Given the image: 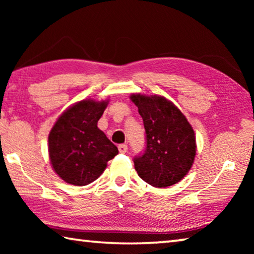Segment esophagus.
I'll use <instances>...</instances> for the list:
<instances>
[{
    "label": "esophagus",
    "instance_id": "1",
    "mask_svg": "<svg viewBox=\"0 0 254 254\" xmlns=\"http://www.w3.org/2000/svg\"><path fill=\"white\" fill-rule=\"evenodd\" d=\"M119 151L121 153H126L127 151V144H120L119 145Z\"/></svg>",
    "mask_w": 254,
    "mask_h": 254
}]
</instances>
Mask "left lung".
<instances>
[{
	"label": "left lung",
	"mask_w": 254,
	"mask_h": 254,
	"mask_svg": "<svg viewBox=\"0 0 254 254\" xmlns=\"http://www.w3.org/2000/svg\"><path fill=\"white\" fill-rule=\"evenodd\" d=\"M145 130V149L134 157L137 175L153 187L180 182L196 154L195 133L185 115L165 97L133 94Z\"/></svg>",
	"instance_id": "8db88e82"
}]
</instances>
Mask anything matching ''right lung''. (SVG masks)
<instances>
[{
  "label": "right lung",
  "instance_id": "1",
  "mask_svg": "<svg viewBox=\"0 0 254 254\" xmlns=\"http://www.w3.org/2000/svg\"><path fill=\"white\" fill-rule=\"evenodd\" d=\"M107 102L84 100L60 115L48 137L49 158L60 178L75 186L93 183L119 153L97 127Z\"/></svg>",
  "mask_w": 254,
  "mask_h": 254
}]
</instances>
